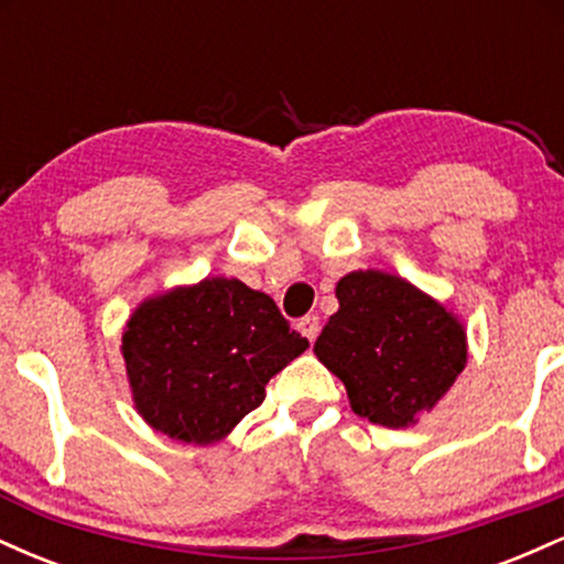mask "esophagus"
I'll use <instances>...</instances> for the list:
<instances>
[{
	"label": "esophagus",
	"mask_w": 564,
	"mask_h": 564,
	"mask_svg": "<svg viewBox=\"0 0 564 564\" xmlns=\"http://www.w3.org/2000/svg\"><path fill=\"white\" fill-rule=\"evenodd\" d=\"M300 332H302V336H307V341L313 345V341L318 339V334H321V318H318V315H307V318H302L300 321Z\"/></svg>",
	"instance_id": "esophagus-1"
}]
</instances>
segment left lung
<instances>
[{"mask_svg":"<svg viewBox=\"0 0 564 564\" xmlns=\"http://www.w3.org/2000/svg\"><path fill=\"white\" fill-rule=\"evenodd\" d=\"M339 310L315 355L345 384L349 408L400 430L430 413L467 366V328L443 302L384 270H352L336 283Z\"/></svg>","mask_w":564,"mask_h":564,"instance_id":"left-lung-1","label":"left lung"}]
</instances>
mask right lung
Here are the masks:
<instances>
[{"label":"right lung","instance_id":"obj_1","mask_svg":"<svg viewBox=\"0 0 564 564\" xmlns=\"http://www.w3.org/2000/svg\"><path fill=\"white\" fill-rule=\"evenodd\" d=\"M307 347L268 294L223 275L148 296L121 334L138 413L193 445L228 437Z\"/></svg>","mask_w":564,"mask_h":564}]
</instances>
